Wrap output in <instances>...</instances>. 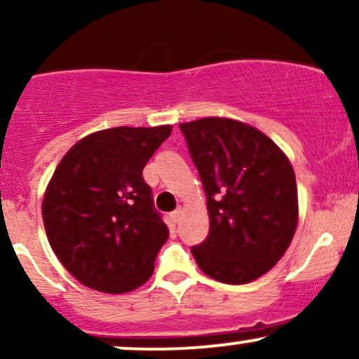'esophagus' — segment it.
I'll return each instance as SVG.
<instances>
[{"instance_id":"34e87169","label":"esophagus","mask_w":359,"mask_h":359,"mask_svg":"<svg viewBox=\"0 0 359 359\" xmlns=\"http://www.w3.org/2000/svg\"><path fill=\"white\" fill-rule=\"evenodd\" d=\"M182 214H184V209H182V208H177L175 211L170 214V217H172V222H179L180 217H182Z\"/></svg>"}]
</instances>
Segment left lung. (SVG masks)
<instances>
[{
    "mask_svg": "<svg viewBox=\"0 0 359 359\" xmlns=\"http://www.w3.org/2000/svg\"><path fill=\"white\" fill-rule=\"evenodd\" d=\"M208 196L209 234L191 251L217 282L243 285L285 255L299 222L290 160L248 123L209 116L180 123Z\"/></svg>",
    "mask_w": 359,
    "mask_h": 359,
    "instance_id": "1",
    "label": "left lung"
}]
</instances>
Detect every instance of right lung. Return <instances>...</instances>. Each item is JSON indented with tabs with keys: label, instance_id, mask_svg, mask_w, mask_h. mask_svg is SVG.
I'll use <instances>...</instances> for the list:
<instances>
[{
	"label": "right lung",
	"instance_id": "right-lung-1",
	"mask_svg": "<svg viewBox=\"0 0 359 359\" xmlns=\"http://www.w3.org/2000/svg\"><path fill=\"white\" fill-rule=\"evenodd\" d=\"M170 133V125L94 131L57 165L43 194L45 233L82 285L126 294L154 273L168 228L142 170Z\"/></svg>",
	"mask_w": 359,
	"mask_h": 359
}]
</instances>
